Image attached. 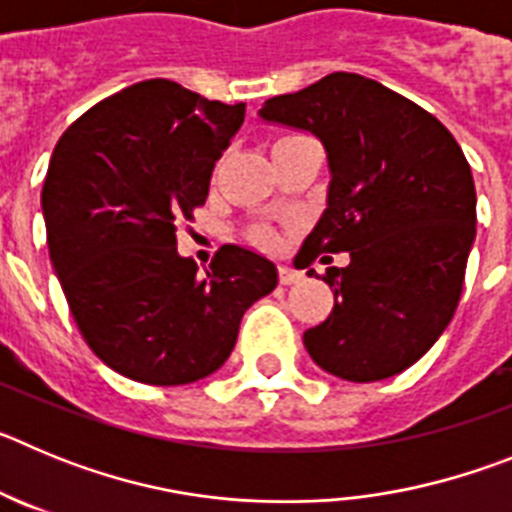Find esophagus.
Listing matches in <instances>:
<instances>
[{"label":"esophagus","mask_w":512,"mask_h":512,"mask_svg":"<svg viewBox=\"0 0 512 512\" xmlns=\"http://www.w3.org/2000/svg\"><path fill=\"white\" fill-rule=\"evenodd\" d=\"M279 282L282 284L302 282V271L292 269V266H279Z\"/></svg>","instance_id":"obj_1"}]
</instances>
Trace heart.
I'll list each match as a JSON object with an SVG mask.
<instances>
[{"instance_id":"1","label":"heart","mask_w":512,"mask_h":512,"mask_svg":"<svg viewBox=\"0 0 512 512\" xmlns=\"http://www.w3.org/2000/svg\"><path fill=\"white\" fill-rule=\"evenodd\" d=\"M256 238H259V241H264V243H269L271 241V233H266V230H259V235H256Z\"/></svg>"}]
</instances>
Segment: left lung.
I'll return each mask as SVG.
<instances>
[{
	"instance_id": "1",
	"label": "left lung",
	"mask_w": 512,
	"mask_h": 512,
	"mask_svg": "<svg viewBox=\"0 0 512 512\" xmlns=\"http://www.w3.org/2000/svg\"><path fill=\"white\" fill-rule=\"evenodd\" d=\"M259 117L323 143L330 182L302 269L320 253L351 259L325 274L336 302L305 330L307 354L346 382L405 372L454 318L477 235L459 143L423 107L346 71L266 99Z\"/></svg>"
}]
</instances>
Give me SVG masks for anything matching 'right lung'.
Returning a JSON list of instances; mask_svg holds the SVG:
<instances>
[{
    "label": "right lung",
    "mask_w": 512,
    "mask_h": 512,
    "mask_svg": "<svg viewBox=\"0 0 512 512\" xmlns=\"http://www.w3.org/2000/svg\"><path fill=\"white\" fill-rule=\"evenodd\" d=\"M243 117V102L148 79L53 148L40 194L51 264L84 341L122 377L174 387L217 372L243 312L277 287L274 261L251 248L223 246L205 274L176 251V223L205 205Z\"/></svg>",
    "instance_id": "1"
}]
</instances>
